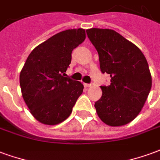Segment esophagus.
<instances>
[{"instance_id": "esophagus-1", "label": "esophagus", "mask_w": 160, "mask_h": 160, "mask_svg": "<svg viewBox=\"0 0 160 160\" xmlns=\"http://www.w3.org/2000/svg\"><path fill=\"white\" fill-rule=\"evenodd\" d=\"M84 86H85V87H90V86H92V84H87V83H85V84H84Z\"/></svg>"}]
</instances>
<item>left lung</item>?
<instances>
[{
    "label": "left lung",
    "mask_w": 160,
    "mask_h": 160,
    "mask_svg": "<svg viewBox=\"0 0 160 160\" xmlns=\"http://www.w3.org/2000/svg\"><path fill=\"white\" fill-rule=\"evenodd\" d=\"M99 56L100 69L111 77L102 86L101 98L95 102L102 121L110 126L128 124L139 114L152 87V77L142 51L113 29L86 30Z\"/></svg>",
    "instance_id": "left-lung-1"
}]
</instances>
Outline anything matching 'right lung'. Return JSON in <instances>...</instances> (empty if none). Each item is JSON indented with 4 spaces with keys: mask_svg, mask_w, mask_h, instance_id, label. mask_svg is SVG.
Returning <instances> with one entry per match:
<instances>
[{
    "mask_svg": "<svg viewBox=\"0 0 160 160\" xmlns=\"http://www.w3.org/2000/svg\"><path fill=\"white\" fill-rule=\"evenodd\" d=\"M86 39L83 29L59 32L32 51L20 73L23 100L45 125H58L70 115L83 92L80 81L67 76L72 52Z\"/></svg>",
    "mask_w": 160,
    "mask_h": 160,
    "instance_id": "obj_1",
    "label": "right lung"
}]
</instances>
